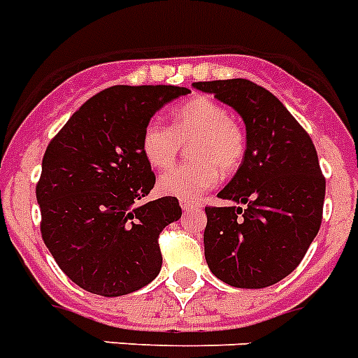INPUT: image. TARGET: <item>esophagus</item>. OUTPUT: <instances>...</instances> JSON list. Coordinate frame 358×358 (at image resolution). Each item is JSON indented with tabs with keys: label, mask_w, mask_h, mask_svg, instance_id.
<instances>
[{
	"label": "esophagus",
	"mask_w": 358,
	"mask_h": 358,
	"mask_svg": "<svg viewBox=\"0 0 358 358\" xmlns=\"http://www.w3.org/2000/svg\"><path fill=\"white\" fill-rule=\"evenodd\" d=\"M180 206H182V209L187 213V211H193V209H198V207H200V203L193 202V200H180Z\"/></svg>",
	"instance_id": "esophagus-1"
}]
</instances>
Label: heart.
Listing matches in <instances>:
<instances>
[{"label": "heart", "mask_w": 358, "mask_h": 358, "mask_svg": "<svg viewBox=\"0 0 358 358\" xmlns=\"http://www.w3.org/2000/svg\"><path fill=\"white\" fill-rule=\"evenodd\" d=\"M189 140H193L189 155L196 160L176 165L158 180V189L167 196L193 200L218 182L220 171H235L244 158V131L224 105L207 96L178 105L173 110V127L158 118L149 120L140 147L151 167L167 169Z\"/></svg>", "instance_id": "obj_1"}]
</instances>
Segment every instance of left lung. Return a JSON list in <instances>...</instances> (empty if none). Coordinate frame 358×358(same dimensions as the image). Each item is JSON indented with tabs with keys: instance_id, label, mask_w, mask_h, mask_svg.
Wrapping results in <instances>:
<instances>
[{
	"instance_id": "8db88e82",
	"label": "left lung",
	"mask_w": 358,
	"mask_h": 358,
	"mask_svg": "<svg viewBox=\"0 0 358 358\" xmlns=\"http://www.w3.org/2000/svg\"><path fill=\"white\" fill-rule=\"evenodd\" d=\"M193 87L233 107L245 123L244 160L218 193L235 206L206 207L207 266L229 286H273L295 271L320 229L326 180L315 145L284 103L257 83L236 78Z\"/></svg>"
}]
</instances>
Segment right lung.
Here are the masks:
<instances>
[{
    "label": "right lung",
    "instance_id": "1",
    "mask_svg": "<svg viewBox=\"0 0 358 358\" xmlns=\"http://www.w3.org/2000/svg\"><path fill=\"white\" fill-rule=\"evenodd\" d=\"M174 85H114L72 114L45 151L36 198L41 236L82 289L122 296L158 276V236L182 216L174 196L140 203L156 176L142 155L145 123L189 94Z\"/></svg>",
    "mask_w": 358,
    "mask_h": 358
}]
</instances>
